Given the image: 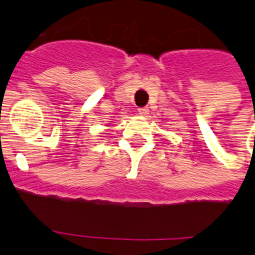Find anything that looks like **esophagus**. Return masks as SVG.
Segmentation results:
<instances>
[{
  "instance_id": "34e87169",
  "label": "esophagus",
  "mask_w": 255,
  "mask_h": 255,
  "mask_svg": "<svg viewBox=\"0 0 255 255\" xmlns=\"http://www.w3.org/2000/svg\"><path fill=\"white\" fill-rule=\"evenodd\" d=\"M138 112L141 115V116H147L148 112H149V110H148L147 107H139Z\"/></svg>"
}]
</instances>
